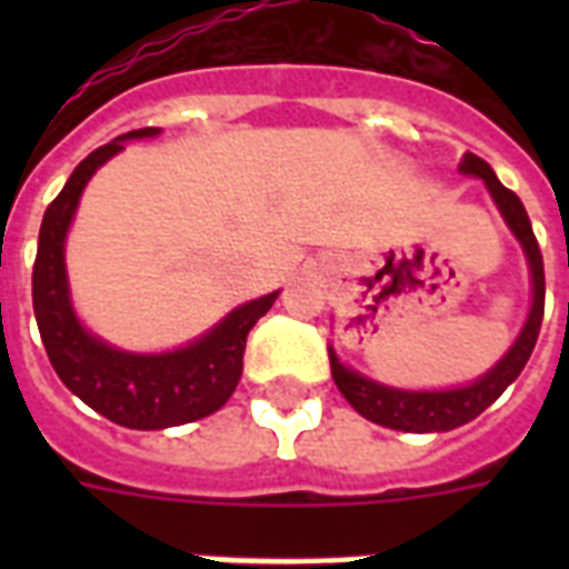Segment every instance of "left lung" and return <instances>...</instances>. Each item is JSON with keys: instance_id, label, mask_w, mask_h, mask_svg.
Segmentation results:
<instances>
[{"instance_id": "obj_1", "label": "left lung", "mask_w": 569, "mask_h": 569, "mask_svg": "<svg viewBox=\"0 0 569 569\" xmlns=\"http://www.w3.org/2000/svg\"><path fill=\"white\" fill-rule=\"evenodd\" d=\"M460 173L467 177H478L485 180L487 191L493 197L496 209L502 212L508 230L517 236L522 244V253L529 259L531 274V310L529 319L522 325L520 337L513 339V346L505 351L499 363L485 372L478 380L467 383V387L451 389H398L378 383V380L366 378L357 369L346 366L337 357V351L328 346L330 357V375L339 392L346 396V401L355 407L357 413L366 416L369 422L383 425V428H396V431L407 433H440L460 428V425L472 422L478 413H485L487 407L493 405L496 398L502 396L505 389L511 387L517 375L526 369L535 342H538L540 321H543V295H547V283H543V257H540L538 239L531 232V221L526 214V206L511 189H505L493 168L478 159L476 153H467L458 164Z\"/></svg>"}]
</instances>
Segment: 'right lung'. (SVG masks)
Instances as JSON below:
<instances>
[{
	"instance_id": "obj_1",
	"label": "right lung",
	"mask_w": 569,
	"mask_h": 569,
	"mask_svg": "<svg viewBox=\"0 0 569 569\" xmlns=\"http://www.w3.org/2000/svg\"><path fill=\"white\" fill-rule=\"evenodd\" d=\"M159 132L162 129L156 127L127 132L111 144L97 147L88 159L76 164L61 194L43 212L31 271L34 319L58 378L97 413L138 431H162L221 410L241 378V357L250 328L271 310L280 295L277 289L257 301L241 303L203 337L162 355H136L114 348L93 337L79 321L70 301L64 262L67 230L73 223L79 197L93 173L111 156H118L127 141L156 138Z\"/></svg>"
}]
</instances>
